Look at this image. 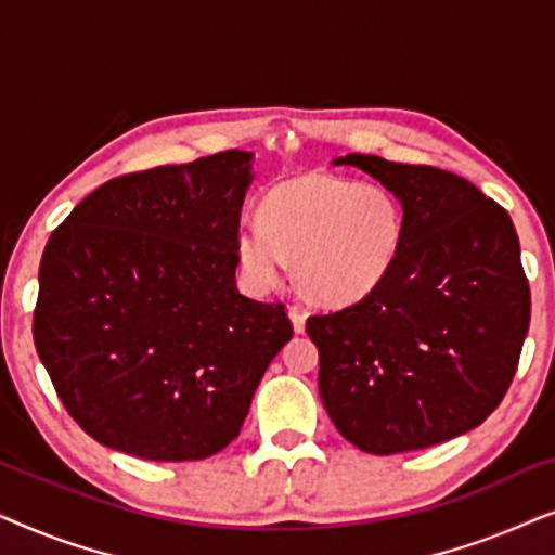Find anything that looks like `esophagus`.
I'll return each mask as SVG.
<instances>
[{
  "label": "esophagus",
  "mask_w": 555,
  "mask_h": 555,
  "mask_svg": "<svg viewBox=\"0 0 555 555\" xmlns=\"http://www.w3.org/2000/svg\"><path fill=\"white\" fill-rule=\"evenodd\" d=\"M287 315H291L295 333H302V331H306V313H302L300 308H291V310H287Z\"/></svg>",
  "instance_id": "obj_1"
}]
</instances>
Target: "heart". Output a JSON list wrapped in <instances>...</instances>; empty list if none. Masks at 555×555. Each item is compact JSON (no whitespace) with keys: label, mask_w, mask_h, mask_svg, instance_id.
Here are the masks:
<instances>
[{"label":"heart","mask_w":555,"mask_h":555,"mask_svg":"<svg viewBox=\"0 0 555 555\" xmlns=\"http://www.w3.org/2000/svg\"><path fill=\"white\" fill-rule=\"evenodd\" d=\"M404 234V209L391 192L308 171L264 194L260 227H240L234 253L257 291L275 287L285 262H295L310 300L348 306L384 283Z\"/></svg>","instance_id":"heart-1"}]
</instances>
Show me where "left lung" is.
I'll list each match as a JSON object with an SVG mask.
<instances>
[{
  "mask_svg": "<svg viewBox=\"0 0 555 555\" xmlns=\"http://www.w3.org/2000/svg\"><path fill=\"white\" fill-rule=\"evenodd\" d=\"M397 196L406 234L374 293L310 315L318 391L348 442L397 454L475 429L503 401L530 323L507 211L457 173L348 154Z\"/></svg>",
  "mask_w": 555,
  "mask_h": 555,
  "instance_id": "8db88e82",
  "label": "left lung"
}]
</instances>
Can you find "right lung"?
Here are the masks:
<instances>
[{
	"label": "right lung",
	"instance_id": "1",
	"mask_svg": "<svg viewBox=\"0 0 555 555\" xmlns=\"http://www.w3.org/2000/svg\"><path fill=\"white\" fill-rule=\"evenodd\" d=\"M253 154L105 181L52 232L35 346L67 412L111 450L204 460L240 435L293 325L237 291Z\"/></svg>",
	"mask_w": 555,
	"mask_h": 555
}]
</instances>
